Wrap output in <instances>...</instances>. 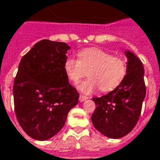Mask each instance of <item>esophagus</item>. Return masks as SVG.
I'll return each instance as SVG.
<instances>
[{"instance_id":"obj_1","label":"esophagus","mask_w":160,"mask_h":160,"mask_svg":"<svg viewBox=\"0 0 160 160\" xmlns=\"http://www.w3.org/2000/svg\"><path fill=\"white\" fill-rule=\"evenodd\" d=\"M88 97L87 96H85V95H82V94H80V98H79V100H80V102H85L86 100H88Z\"/></svg>"}]
</instances>
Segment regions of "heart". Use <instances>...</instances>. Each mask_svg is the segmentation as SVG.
Masks as SVG:
<instances>
[{"mask_svg":"<svg viewBox=\"0 0 160 160\" xmlns=\"http://www.w3.org/2000/svg\"><path fill=\"white\" fill-rule=\"evenodd\" d=\"M64 70L72 82L84 77L88 71V79L77 85L84 94H91L99 88L103 92H108L117 88L125 78L127 63L123 58L112 56L103 50L88 48L79 53V59L66 58Z\"/></svg>","mask_w":160,"mask_h":160,"instance_id":"1","label":"heart"}]
</instances>
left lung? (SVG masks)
Here are the masks:
<instances>
[{
	"instance_id": "obj_1",
	"label": "left lung",
	"mask_w": 160,
	"mask_h": 160,
	"mask_svg": "<svg viewBox=\"0 0 160 160\" xmlns=\"http://www.w3.org/2000/svg\"><path fill=\"white\" fill-rule=\"evenodd\" d=\"M127 73L113 91L93 101L96 108L91 117L94 128L109 138H120L130 133L138 121L145 97L144 69L130 51H124Z\"/></svg>"
}]
</instances>
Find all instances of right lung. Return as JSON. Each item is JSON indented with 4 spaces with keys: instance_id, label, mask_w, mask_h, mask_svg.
Segmentation results:
<instances>
[{
    "instance_id": "add662e5",
    "label": "right lung",
    "mask_w": 160,
    "mask_h": 160,
    "mask_svg": "<svg viewBox=\"0 0 160 160\" xmlns=\"http://www.w3.org/2000/svg\"><path fill=\"white\" fill-rule=\"evenodd\" d=\"M66 43L41 40L21 59L13 94L16 118L30 138L50 139L65 125L79 94L64 70Z\"/></svg>"
}]
</instances>
